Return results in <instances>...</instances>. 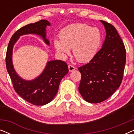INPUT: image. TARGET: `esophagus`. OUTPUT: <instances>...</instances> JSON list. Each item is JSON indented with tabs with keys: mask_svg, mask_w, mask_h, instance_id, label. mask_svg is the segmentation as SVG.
Returning a JSON list of instances; mask_svg holds the SVG:
<instances>
[{
	"mask_svg": "<svg viewBox=\"0 0 134 134\" xmlns=\"http://www.w3.org/2000/svg\"><path fill=\"white\" fill-rule=\"evenodd\" d=\"M68 69H69V72H72V71H74L75 69H76V68L75 67V66H72V65H68Z\"/></svg>",
	"mask_w": 134,
	"mask_h": 134,
	"instance_id": "34e87169",
	"label": "esophagus"
}]
</instances>
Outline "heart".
<instances>
[{
    "label": "heart",
    "mask_w": 134,
    "mask_h": 134,
    "mask_svg": "<svg viewBox=\"0 0 134 134\" xmlns=\"http://www.w3.org/2000/svg\"><path fill=\"white\" fill-rule=\"evenodd\" d=\"M60 38L61 40L54 42L57 51L68 54L73 49V55L80 63L91 61L98 54L103 40L99 29L81 23L65 27L60 32Z\"/></svg>",
    "instance_id": "obj_1"
}]
</instances>
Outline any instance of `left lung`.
<instances>
[{"instance_id":"obj_1","label":"left lung","mask_w":134,"mask_h":134,"mask_svg":"<svg viewBox=\"0 0 134 134\" xmlns=\"http://www.w3.org/2000/svg\"><path fill=\"white\" fill-rule=\"evenodd\" d=\"M106 30L102 48L89 63L78 68L79 91L85 100L99 103L107 99L121 83L126 60L124 44L115 27L100 21Z\"/></svg>"}]
</instances>
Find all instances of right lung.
Segmentation results:
<instances>
[{"instance_id":"add662e5","label":"right lung","mask_w":134,"mask_h":134,"mask_svg":"<svg viewBox=\"0 0 134 134\" xmlns=\"http://www.w3.org/2000/svg\"><path fill=\"white\" fill-rule=\"evenodd\" d=\"M50 25L46 20H41L21 27L13 35L7 51V69L14 90L22 98L35 105H45L54 99L57 93L60 81L68 72V65L62 60L48 62L40 76L32 80H24L17 74L13 66V48L20 36L32 34L41 36L46 44L49 45V40L46 37V28Z\"/></svg>"}]
</instances>
